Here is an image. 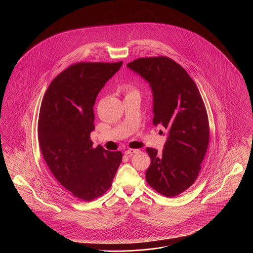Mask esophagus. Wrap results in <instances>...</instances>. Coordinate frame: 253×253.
<instances>
[{
	"instance_id": "34e87169",
	"label": "esophagus",
	"mask_w": 253,
	"mask_h": 253,
	"mask_svg": "<svg viewBox=\"0 0 253 253\" xmlns=\"http://www.w3.org/2000/svg\"><path fill=\"white\" fill-rule=\"evenodd\" d=\"M139 152V150H137V149H129V150H127V151H125V155H132V154H136V153H138Z\"/></svg>"
}]
</instances>
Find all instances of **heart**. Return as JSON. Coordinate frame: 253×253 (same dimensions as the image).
Wrapping results in <instances>:
<instances>
[{
    "label": "heart",
    "mask_w": 253,
    "mask_h": 253,
    "mask_svg": "<svg viewBox=\"0 0 253 253\" xmlns=\"http://www.w3.org/2000/svg\"><path fill=\"white\" fill-rule=\"evenodd\" d=\"M125 90H126L127 94L132 93V92H136V90H135L132 86H131V85H126V86H125Z\"/></svg>",
    "instance_id": "heart-1"
}]
</instances>
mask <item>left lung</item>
<instances>
[{
  "label": "left lung",
  "instance_id": "8db88e82",
  "mask_svg": "<svg viewBox=\"0 0 253 253\" xmlns=\"http://www.w3.org/2000/svg\"><path fill=\"white\" fill-rule=\"evenodd\" d=\"M127 66L151 85L153 123L169 132L160 154L146 149L151 157L146 181L157 193L176 196L196 180L207 153L210 126L204 101L187 71L168 57L139 58Z\"/></svg>",
  "mask_w": 253,
  "mask_h": 253
}]
</instances>
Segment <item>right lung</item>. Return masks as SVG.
Here are the masks:
<instances>
[{"mask_svg": "<svg viewBox=\"0 0 253 253\" xmlns=\"http://www.w3.org/2000/svg\"><path fill=\"white\" fill-rule=\"evenodd\" d=\"M119 62H78L60 73L42 98L39 144L49 169L61 186L84 201L106 193L122 153L93 147L94 105L101 88L120 70Z\"/></svg>", "mask_w": 253, "mask_h": 253, "instance_id": "obj_1", "label": "right lung"}]
</instances>
